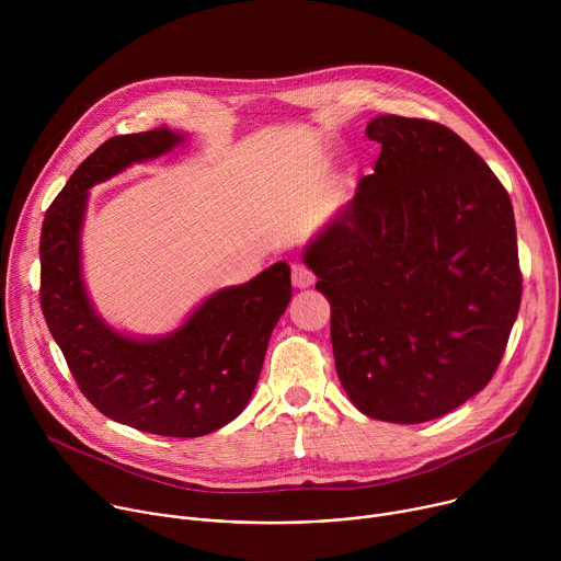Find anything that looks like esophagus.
I'll return each instance as SVG.
<instances>
[{
  "label": "esophagus",
  "instance_id": "1",
  "mask_svg": "<svg viewBox=\"0 0 561 561\" xmlns=\"http://www.w3.org/2000/svg\"><path fill=\"white\" fill-rule=\"evenodd\" d=\"M290 273H293V284L297 288H306V286H310L314 282V275H312V271L306 264H293Z\"/></svg>",
  "mask_w": 561,
  "mask_h": 561
}]
</instances>
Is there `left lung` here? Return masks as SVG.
Instances as JSON below:
<instances>
[{"label": "left lung", "mask_w": 561, "mask_h": 561, "mask_svg": "<svg viewBox=\"0 0 561 561\" xmlns=\"http://www.w3.org/2000/svg\"><path fill=\"white\" fill-rule=\"evenodd\" d=\"M375 173L306 251L335 368L368 417H442L495 375L522 301L508 191L444 124L383 115Z\"/></svg>", "instance_id": "obj_1"}]
</instances>
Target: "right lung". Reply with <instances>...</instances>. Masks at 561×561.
Here are the masks:
<instances>
[{
	"label": "right lung",
	"mask_w": 561,
	"mask_h": 561,
	"mask_svg": "<svg viewBox=\"0 0 561 561\" xmlns=\"http://www.w3.org/2000/svg\"><path fill=\"white\" fill-rule=\"evenodd\" d=\"M180 135H115L91 152L46 210L39 304L50 335L89 402L106 417L164 437H202L244 411L277 319L290 301L284 262L208 297L171 337L135 342L93 312L79 277V226L89 188L171 150Z\"/></svg>",
	"instance_id": "obj_1"
}]
</instances>
